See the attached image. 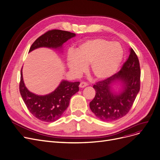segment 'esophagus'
Here are the masks:
<instances>
[{
    "mask_svg": "<svg viewBox=\"0 0 160 160\" xmlns=\"http://www.w3.org/2000/svg\"><path fill=\"white\" fill-rule=\"evenodd\" d=\"M88 86V84H87L86 82H81L79 86H80V88H84V87H86V86Z\"/></svg>",
    "mask_w": 160,
    "mask_h": 160,
    "instance_id": "1",
    "label": "esophagus"
}]
</instances>
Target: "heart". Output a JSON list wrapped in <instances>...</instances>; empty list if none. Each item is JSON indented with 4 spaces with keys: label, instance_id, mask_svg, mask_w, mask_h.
Here are the masks:
<instances>
[{
    "label": "heart",
    "instance_id": "1",
    "mask_svg": "<svg viewBox=\"0 0 160 160\" xmlns=\"http://www.w3.org/2000/svg\"><path fill=\"white\" fill-rule=\"evenodd\" d=\"M123 50L120 44L110 42L101 38L89 40L67 55L68 65L74 74H80L90 64V72L96 80H104L112 76L118 68Z\"/></svg>",
    "mask_w": 160,
    "mask_h": 160
}]
</instances>
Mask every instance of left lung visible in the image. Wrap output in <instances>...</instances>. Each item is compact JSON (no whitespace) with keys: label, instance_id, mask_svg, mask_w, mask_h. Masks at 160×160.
<instances>
[{"label":"left lung","instance_id":"left-lung-1","mask_svg":"<svg viewBox=\"0 0 160 160\" xmlns=\"http://www.w3.org/2000/svg\"><path fill=\"white\" fill-rule=\"evenodd\" d=\"M116 79L124 82V89L119 95L110 90V84ZM141 68L138 57L129 48V55L119 72L103 80L95 83L94 99L89 107L95 115L105 122L115 121L126 116L131 108L140 90Z\"/></svg>","mask_w":160,"mask_h":160}]
</instances>
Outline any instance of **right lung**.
<instances>
[{"mask_svg":"<svg viewBox=\"0 0 160 160\" xmlns=\"http://www.w3.org/2000/svg\"><path fill=\"white\" fill-rule=\"evenodd\" d=\"M75 34L59 29L48 31L42 34L31 45L29 52L40 47L57 48ZM80 82L62 81L58 88L52 93L40 96L30 92L24 84L22 68L21 70L19 92L29 112L37 119L46 122L58 120L69 105L71 97L79 91Z\"/></svg>","mask_w":160,"mask_h":160,"instance_id":"1","label":"right lung"}]
</instances>
